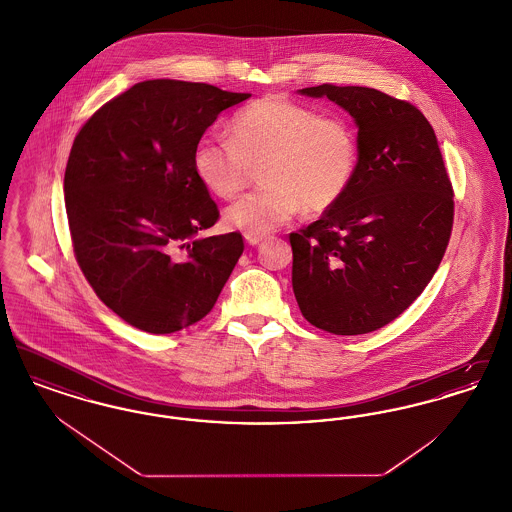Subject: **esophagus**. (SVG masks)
I'll return each mask as SVG.
<instances>
[{
    "label": "esophagus",
    "instance_id": "esophagus-1",
    "mask_svg": "<svg viewBox=\"0 0 512 512\" xmlns=\"http://www.w3.org/2000/svg\"><path fill=\"white\" fill-rule=\"evenodd\" d=\"M244 238L249 245H259L263 240H267L265 234H257V232H245Z\"/></svg>",
    "mask_w": 512,
    "mask_h": 512
}]
</instances>
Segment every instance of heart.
I'll use <instances>...</instances> for the list:
<instances>
[{
  "label": "heart",
  "instance_id": "heart-1",
  "mask_svg": "<svg viewBox=\"0 0 512 512\" xmlns=\"http://www.w3.org/2000/svg\"><path fill=\"white\" fill-rule=\"evenodd\" d=\"M230 138L197 140L192 167L201 186L220 199L238 194L251 165L261 163L263 184L232 203L228 226L267 234L299 215L332 209L347 194L359 146L351 124L284 96H265L230 119Z\"/></svg>",
  "mask_w": 512,
  "mask_h": 512
}]
</instances>
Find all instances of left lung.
Wrapping results in <instances>:
<instances>
[{
	"label": "left lung",
	"instance_id": "obj_1",
	"mask_svg": "<svg viewBox=\"0 0 512 512\" xmlns=\"http://www.w3.org/2000/svg\"><path fill=\"white\" fill-rule=\"evenodd\" d=\"M359 128V165L340 201L290 234L301 315L336 336L399 317L438 270L453 228V186L432 124L409 101L365 86L303 88Z\"/></svg>",
	"mask_w": 512,
	"mask_h": 512
}]
</instances>
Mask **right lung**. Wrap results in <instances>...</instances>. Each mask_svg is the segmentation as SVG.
<instances>
[{
	"instance_id": "1",
	"label": "right lung",
	"mask_w": 512,
	"mask_h": 512,
	"mask_svg": "<svg viewBox=\"0 0 512 512\" xmlns=\"http://www.w3.org/2000/svg\"><path fill=\"white\" fill-rule=\"evenodd\" d=\"M251 94L146 80L107 101L74 138L65 207L74 257L130 326L172 334L205 317L244 253L238 232L201 238L217 203L192 167L197 140Z\"/></svg>"
}]
</instances>
